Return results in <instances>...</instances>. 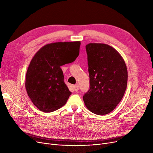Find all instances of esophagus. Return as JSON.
Instances as JSON below:
<instances>
[{
  "mask_svg": "<svg viewBox=\"0 0 153 153\" xmlns=\"http://www.w3.org/2000/svg\"><path fill=\"white\" fill-rule=\"evenodd\" d=\"M73 87H74V89L76 92H77L79 91V84H77L74 85Z\"/></svg>",
  "mask_w": 153,
  "mask_h": 153,
  "instance_id": "34e87169",
  "label": "esophagus"
}]
</instances>
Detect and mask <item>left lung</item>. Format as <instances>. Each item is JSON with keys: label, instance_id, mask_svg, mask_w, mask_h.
<instances>
[{"label": "left lung", "instance_id": "8db88e82", "mask_svg": "<svg viewBox=\"0 0 153 153\" xmlns=\"http://www.w3.org/2000/svg\"><path fill=\"white\" fill-rule=\"evenodd\" d=\"M85 48L91 85L83 100L92 113L106 115L115 108L125 92L126 64L120 53L108 45L89 43Z\"/></svg>", "mask_w": 153, "mask_h": 153}]
</instances>
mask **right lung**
<instances>
[{
  "label": "right lung",
  "instance_id": "obj_1",
  "mask_svg": "<svg viewBox=\"0 0 153 153\" xmlns=\"http://www.w3.org/2000/svg\"><path fill=\"white\" fill-rule=\"evenodd\" d=\"M81 42L47 44L32 58L25 78V88L31 102L44 112L65 105L71 92L64 82L61 66L74 61Z\"/></svg>",
  "mask_w": 153,
  "mask_h": 153
}]
</instances>
